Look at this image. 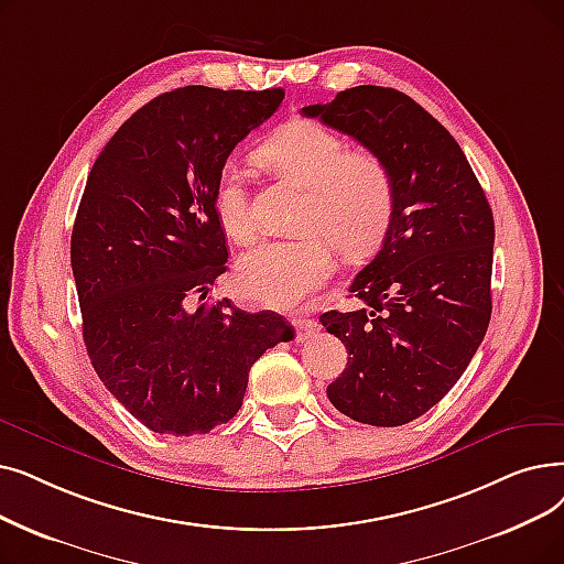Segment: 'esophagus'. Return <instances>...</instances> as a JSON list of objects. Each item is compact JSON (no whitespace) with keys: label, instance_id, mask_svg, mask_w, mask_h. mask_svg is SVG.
Segmentation results:
<instances>
[{"label":"esophagus","instance_id":"obj_1","mask_svg":"<svg viewBox=\"0 0 564 564\" xmlns=\"http://www.w3.org/2000/svg\"><path fill=\"white\" fill-rule=\"evenodd\" d=\"M292 327H295V338L300 343L317 336V332H321V325H317L315 321H311V317H300V321L292 323Z\"/></svg>","mask_w":564,"mask_h":564}]
</instances>
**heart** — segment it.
Wrapping results in <instances>:
<instances>
[{
    "instance_id": "obj_1",
    "label": "heart",
    "mask_w": 564,
    "mask_h": 564,
    "mask_svg": "<svg viewBox=\"0 0 564 564\" xmlns=\"http://www.w3.org/2000/svg\"><path fill=\"white\" fill-rule=\"evenodd\" d=\"M262 159L306 198L297 239H269L241 253L235 283L243 297L269 308H295L321 288L334 269L332 247L364 256L380 247L397 214V184L373 152H348V142L317 121H292L262 147ZM214 209L228 237H256V216L241 170L226 163L216 177Z\"/></svg>"
}]
</instances>
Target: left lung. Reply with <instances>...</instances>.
Instances as JSON below:
<instances>
[{"mask_svg": "<svg viewBox=\"0 0 564 564\" xmlns=\"http://www.w3.org/2000/svg\"><path fill=\"white\" fill-rule=\"evenodd\" d=\"M378 154L397 184L382 249L355 276L357 311H327L348 366L327 397L350 420L403 426L468 369L491 321L494 212L452 133L408 94L359 85L302 108Z\"/></svg>", "mask_w": 564, "mask_h": 564, "instance_id": "1", "label": "left lung"}]
</instances>
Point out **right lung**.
<instances>
[{"label":"right lung","instance_id":"add662e5","mask_svg":"<svg viewBox=\"0 0 564 564\" xmlns=\"http://www.w3.org/2000/svg\"><path fill=\"white\" fill-rule=\"evenodd\" d=\"M283 94L165 91L91 165L70 235L83 338L110 394L154 433L230 422L256 359L295 336L279 313L205 302L228 262L216 177Z\"/></svg>","mask_w":564,"mask_h":564}]
</instances>
